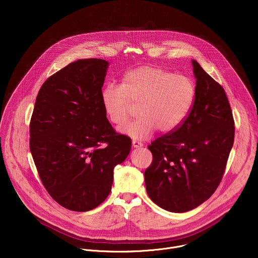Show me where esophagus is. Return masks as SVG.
Here are the masks:
<instances>
[{
	"label": "esophagus",
	"instance_id": "34e87169",
	"mask_svg": "<svg viewBox=\"0 0 258 258\" xmlns=\"http://www.w3.org/2000/svg\"><path fill=\"white\" fill-rule=\"evenodd\" d=\"M133 146L135 148H140V147H143V143H141L138 140H133Z\"/></svg>",
	"mask_w": 258,
	"mask_h": 258
}]
</instances>
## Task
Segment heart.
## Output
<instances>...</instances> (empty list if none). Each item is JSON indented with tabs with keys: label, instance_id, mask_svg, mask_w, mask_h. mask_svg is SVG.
Segmentation results:
<instances>
[{
	"label": "heart",
	"instance_id": "obj_1",
	"mask_svg": "<svg viewBox=\"0 0 258 258\" xmlns=\"http://www.w3.org/2000/svg\"><path fill=\"white\" fill-rule=\"evenodd\" d=\"M196 86L186 76L144 66L125 72L120 86L106 85L101 92L104 112L110 122L123 125L138 104L136 120L122 132L134 139H146L157 128L167 134L178 128L191 112Z\"/></svg>",
	"mask_w": 258,
	"mask_h": 258
}]
</instances>
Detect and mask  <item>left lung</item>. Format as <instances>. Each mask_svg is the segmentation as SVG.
Wrapping results in <instances>:
<instances>
[{
  "instance_id": "8db88e82",
  "label": "left lung",
  "mask_w": 258,
  "mask_h": 258,
  "mask_svg": "<svg viewBox=\"0 0 258 258\" xmlns=\"http://www.w3.org/2000/svg\"><path fill=\"white\" fill-rule=\"evenodd\" d=\"M196 97L191 112L175 131L148 146L145 170L150 199L170 212H186L206 201L223 178L234 144L235 122L225 90L193 60Z\"/></svg>"
}]
</instances>
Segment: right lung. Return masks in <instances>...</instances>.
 Returning <instances> with one entry per match:
<instances>
[{
	"label": "right lung",
	"mask_w": 258,
	"mask_h": 258,
	"mask_svg": "<svg viewBox=\"0 0 258 258\" xmlns=\"http://www.w3.org/2000/svg\"><path fill=\"white\" fill-rule=\"evenodd\" d=\"M109 63L81 59L51 76L35 99L29 149L44 187L61 206L89 211L111 191L132 141L114 131L101 92Z\"/></svg>",
	"instance_id": "add662e5"
}]
</instances>
